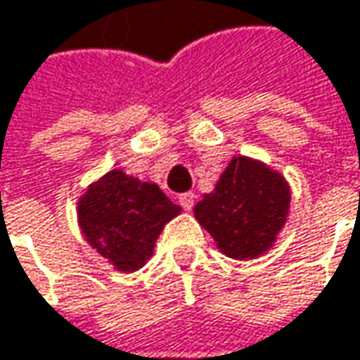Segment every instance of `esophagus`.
Masks as SVG:
<instances>
[{"label":"esophagus","instance_id":"obj_1","mask_svg":"<svg viewBox=\"0 0 360 360\" xmlns=\"http://www.w3.org/2000/svg\"><path fill=\"white\" fill-rule=\"evenodd\" d=\"M194 198H196V194L194 193H184V194H180V205H182V209L184 211H191L193 209V205H194Z\"/></svg>","mask_w":360,"mask_h":360}]
</instances>
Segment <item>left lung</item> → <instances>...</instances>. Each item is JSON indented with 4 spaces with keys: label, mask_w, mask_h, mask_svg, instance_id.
Listing matches in <instances>:
<instances>
[{
    "label": "left lung",
    "mask_w": 360,
    "mask_h": 360,
    "mask_svg": "<svg viewBox=\"0 0 360 360\" xmlns=\"http://www.w3.org/2000/svg\"><path fill=\"white\" fill-rule=\"evenodd\" d=\"M291 207L287 178L260 160L233 155L213 193L194 205V219L227 258L254 260L276 244Z\"/></svg>",
    "instance_id": "1"
}]
</instances>
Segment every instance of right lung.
<instances>
[{
	"label": "right lung",
	"instance_id": "obj_1",
	"mask_svg": "<svg viewBox=\"0 0 360 360\" xmlns=\"http://www.w3.org/2000/svg\"><path fill=\"white\" fill-rule=\"evenodd\" d=\"M180 213L155 182L116 167L77 198V225L86 242L118 272L143 269L167 221Z\"/></svg>",
	"mask_w": 360,
	"mask_h": 360
}]
</instances>
